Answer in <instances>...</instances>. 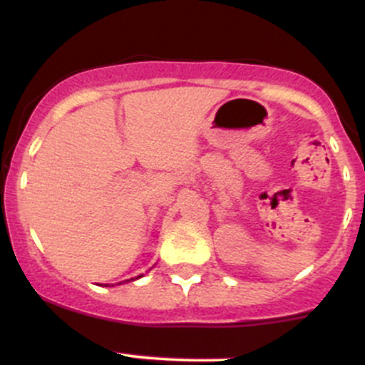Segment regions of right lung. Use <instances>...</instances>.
<instances>
[{
	"label": "right lung",
	"instance_id": "obj_1",
	"mask_svg": "<svg viewBox=\"0 0 365 365\" xmlns=\"http://www.w3.org/2000/svg\"><path fill=\"white\" fill-rule=\"evenodd\" d=\"M139 277H141V275H139Z\"/></svg>",
	"mask_w": 365,
	"mask_h": 365
}]
</instances>
